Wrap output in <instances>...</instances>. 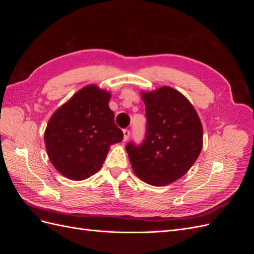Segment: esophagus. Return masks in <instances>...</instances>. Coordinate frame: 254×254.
Instances as JSON below:
<instances>
[{"label": "esophagus", "instance_id": "esophagus-1", "mask_svg": "<svg viewBox=\"0 0 254 254\" xmlns=\"http://www.w3.org/2000/svg\"><path fill=\"white\" fill-rule=\"evenodd\" d=\"M123 141H127L129 139V135H130V131L128 129H124L123 130Z\"/></svg>", "mask_w": 254, "mask_h": 254}]
</instances>
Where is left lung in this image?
<instances>
[{"label":"left lung","instance_id":"left-lung-1","mask_svg":"<svg viewBox=\"0 0 254 254\" xmlns=\"http://www.w3.org/2000/svg\"><path fill=\"white\" fill-rule=\"evenodd\" d=\"M146 136L126 145L133 173L153 187H165L186 175L202 149V124L194 106L179 91L161 87L141 92Z\"/></svg>","mask_w":254,"mask_h":254}]
</instances>
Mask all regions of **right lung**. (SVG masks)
Returning <instances> with one entry per match:
<instances>
[{
  "instance_id": "right-lung-1",
  "label": "right lung",
  "mask_w": 254,
  "mask_h": 254,
  "mask_svg": "<svg viewBox=\"0 0 254 254\" xmlns=\"http://www.w3.org/2000/svg\"><path fill=\"white\" fill-rule=\"evenodd\" d=\"M110 98V92L89 84L51 117L44 132L45 148L54 167L67 179L80 181L96 174L110 146L122 142Z\"/></svg>"
}]
</instances>
